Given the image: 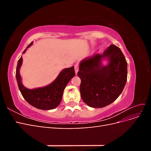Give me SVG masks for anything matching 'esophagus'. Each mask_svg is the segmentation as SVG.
I'll use <instances>...</instances> for the list:
<instances>
[{
    "label": "esophagus",
    "instance_id": "34e87169",
    "mask_svg": "<svg viewBox=\"0 0 151 151\" xmlns=\"http://www.w3.org/2000/svg\"><path fill=\"white\" fill-rule=\"evenodd\" d=\"M79 65L78 63H77V64H76L75 66H74L75 72H76V74H77V72H78V71H79Z\"/></svg>",
    "mask_w": 151,
    "mask_h": 151
}]
</instances>
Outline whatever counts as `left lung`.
Returning a JSON list of instances; mask_svg holds the SVG:
<instances>
[{"label": "left lung", "instance_id": "8db88e82", "mask_svg": "<svg viewBox=\"0 0 151 151\" xmlns=\"http://www.w3.org/2000/svg\"><path fill=\"white\" fill-rule=\"evenodd\" d=\"M107 58L108 66L101 65ZM77 75L81 78L80 92L83 101L90 107L103 108L118 98L127 80V62L121 50L111 45L103 54L83 59Z\"/></svg>", "mask_w": 151, "mask_h": 151}]
</instances>
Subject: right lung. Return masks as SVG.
Listing matches in <instances>:
<instances>
[{
  "label": "right lung",
  "instance_id": "1",
  "mask_svg": "<svg viewBox=\"0 0 151 151\" xmlns=\"http://www.w3.org/2000/svg\"><path fill=\"white\" fill-rule=\"evenodd\" d=\"M33 44L31 42L26 48L29 47ZM25 49L23 52H26ZM22 57L18 60L16 67V77L18 87L21 94L26 101L32 106L43 110H48L56 108L62 98V95L64 89L68 82L76 75L74 67L63 69L59 74L57 78L52 84L43 88L29 89L26 88L21 83V78L19 74V68L22 65Z\"/></svg>",
  "mask_w": 151,
  "mask_h": 151
}]
</instances>
